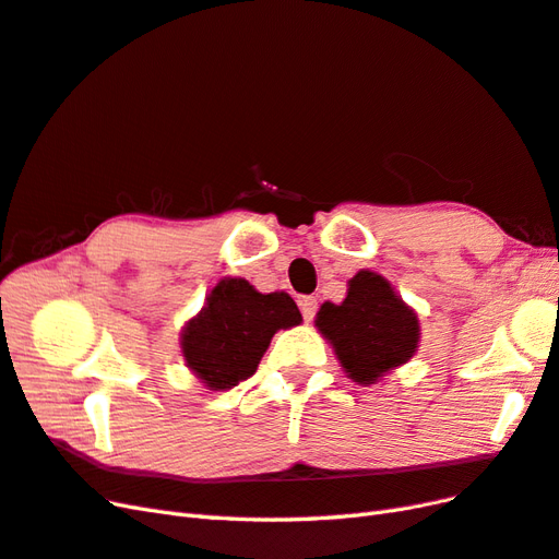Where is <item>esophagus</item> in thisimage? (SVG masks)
Listing matches in <instances>:
<instances>
[{"label":"esophagus","mask_w":559,"mask_h":559,"mask_svg":"<svg viewBox=\"0 0 559 559\" xmlns=\"http://www.w3.org/2000/svg\"><path fill=\"white\" fill-rule=\"evenodd\" d=\"M297 305H299V311H302L305 321H311L313 317H317V309H319L317 297L305 295V297H299V299H297Z\"/></svg>","instance_id":"esophagus-1"}]
</instances>
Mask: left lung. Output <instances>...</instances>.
Wrapping results in <instances>:
<instances>
[{"mask_svg":"<svg viewBox=\"0 0 559 559\" xmlns=\"http://www.w3.org/2000/svg\"><path fill=\"white\" fill-rule=\"evenodd\" d=\"M317 328L359 384L376 382L406 364L416 354L420 335L416 313L373 271H359L349 281L342 305L325 302L317 313Z\"/></svg>","mask_w":559,"mask_h":559,"instance_id":"1","label":"left lung"}]
</instances>
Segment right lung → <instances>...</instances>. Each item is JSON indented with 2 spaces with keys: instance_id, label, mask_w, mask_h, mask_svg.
<instances>
[{
  "instance_id": "add662e5",
  "label": "right lung",
  "mask_w": 559,
  "mask_h": 559,
  "mask_svg": "<svg viewBox=\"0 0 559 559\" xmlns=\"http://www.w3.org/2000/svg\"><path fill=\"white\" fill-rule=\"evenodd\" d=\"M299 321L302 313L290 295H262L246 278H224L212 288L203 311L183 328L186 366L210 390L236 388L254 376L274 333Z\"/></svg>"
}]
</instances>
